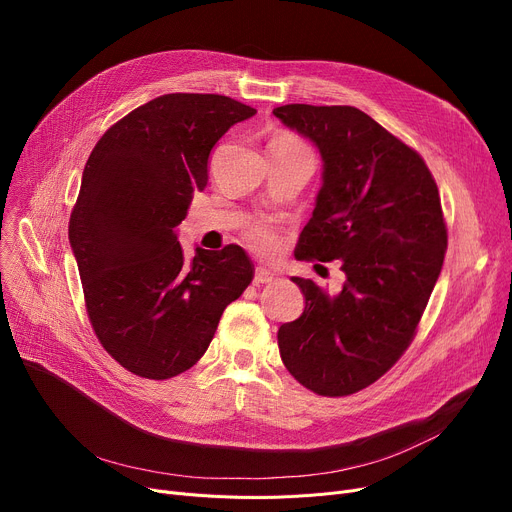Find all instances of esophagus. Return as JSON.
Returning <instances> with one entry per match:
<instances>
[{"mask_svg":"<svg viewBox=\"0 0 512 512\" xmlns=\"http://www.w3.org/2000/svg\"><path fill=\"white\" fill-rule=\"evenodd\" d=\"M274 278H276V274L272 270H267V267H257L253 282L255 284H267V282H272Z\"/></svg>","mask_w":512,"mask_h":512,"instance_id":"obj_1","label":"esophagus"}]
</instances>
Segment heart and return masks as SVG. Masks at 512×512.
<instances>
[{
    "label": "heart",
    "mask_w": 512,
    "mask_h": 512,
    "mask_svg": "<svg viewBox=\"0 0 512 512\" xmlns=\"http://www.w3.org/2000/svg\"><path fill=\"white\" fill-rule=\"evenodd\" d=\"M276 139H294V137H290V134H278ZM245 236H247L249 245H251L255 251H259V253L272 251V249H276V245H278V234H276L274 226H270L267 222H255V224H251V226L247 228Z\"/></svg>",
    "instance_id": "1"
}]
</instances>
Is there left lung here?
<instances>
[{
    "mask_svg": "<svg viewBox=\"0 0 512 512\" xmlns=\"http://www.w3.org/2000/svg\"><path fill=\"white\" fill-rule=\"evenodd\" d=\"M274 116L324 159L294 257L340 259L346 274L338 294L292 278L305 311L280 326V357L311 392L348 396L380 380L415 336L448 245L438 184L415 149L357 107L290 103Z\"/></svg>",
    "mask_w": 512,
    "mask_h": 512,
    "instance_id": "left-lung-1",
    "label": "left lung"
}]
</instances>
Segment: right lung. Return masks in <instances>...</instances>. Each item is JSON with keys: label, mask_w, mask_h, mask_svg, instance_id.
<instances>
[{"label": "right lung", "mask_w": 512, "mask_h": 512, "mask_svg": "<svg viewBox=\"0 0 512 512\" xmlns=\"http://www.w3.org/2000/svg\"><path fill=\"white\" fill-rule=\"evenodd\" d=\"M255 114L226 95H161L107 128L87 159L68 238L91 326L134 375L191 369L253 280L238 245L186 261L176 226L207 186L213 145Z\"/></svg>", "instance_id": "right-lung-1"}]
</instances>
